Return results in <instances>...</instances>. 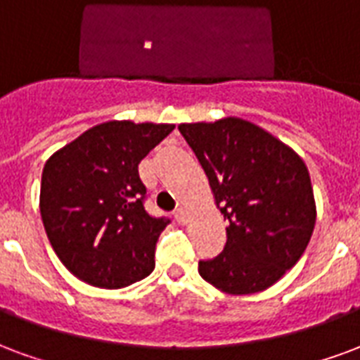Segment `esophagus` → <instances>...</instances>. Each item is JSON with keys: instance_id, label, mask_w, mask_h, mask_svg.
Returning <instances> with one entry per match:
<instances>
[{"instance_id": "34e87169", "label": "esophagus", "mask_w": 360, "mask_h": 360, "mask_svg": "<svg viewBox=\"0 0 360 360\" xmlns=\"http://www.w3.org/2000/svg\"><path fill=\"white\" fill-rule=\"evenodd\" d=\"M174 219H176V222H180V224H186V220H188V211H186L184 207H180V209L174 211Z\"/></svg>"}]
</instances>
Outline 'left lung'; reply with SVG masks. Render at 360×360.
<instances>
[{
    "mask_svg": "<svg viewBox=\"0 0 360 360\" xmlns=\"http://www.w3.org/2000/svg\"><path fill=\"white\" fill-rule=\"evenodd\" d=\"M178 130L230 222L224 251L199 261L201 278L230 295L276 284L301 259L316 222L303 159L261 126L236 117L180 124Z\"/></svg>",
    "mask_w": 360,
    "mask_h": 360,
    "instance_id": "obj_1",
    "label": "left lung"
}]
</instances>
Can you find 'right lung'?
Instances as JSON below:
<instances>
[{"label":"right lung","mask_w":360,"mask_h":360,"mask_svg":"<svg viewBox=\"0 0 360 360\" xmlns=\"http://www.w3.org/2000/svg\"><path fill=\"white\" fill-rule=\"evenodd\" d=\"M174 124L109 120L55 151L41 172L40 212L61 263L86 284L119 290L151 274L170 220L151 217L138 165Z\"/></svg>","instance_id":"add662e5"}]
</instances>
